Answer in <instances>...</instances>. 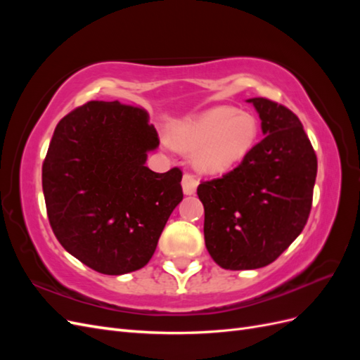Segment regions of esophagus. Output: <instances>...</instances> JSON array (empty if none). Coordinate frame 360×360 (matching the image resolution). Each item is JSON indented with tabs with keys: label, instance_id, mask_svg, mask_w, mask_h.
Wrapping results in <instances>:
<instances>
[{
	"label": "esophagus",
	"instance_id": "1",
	"mask_svg": "<svg viewBox=\"0 0 360 360\" xmlns=\"http://www.w3.org/2000/svg\"><path fill=\"white\" fill-rule=\"evenodd\" d=\"M181 186H183L184 195H193L195 192H197L198 180L195 179L192 174H184L183 180H181Z\"/></svg>",
	"mask_w": 360,
	"mask_h": 360
}]
</instances>
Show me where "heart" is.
<instances>
[{
    "mask_svg": "<svg viewBox=\"0 0 360 360\" xmlns=\"http://www.w3.org/2000/svg\"><path fill=\"white\" fill-rule=\"evenodd\" d=\"M257 136L255 117L230 106L207 110L172 132L174 144L183 151H195V167L205 174L233 169L252 150Z\"/></svg>",
    "mask_w": 360,
    "mask_h": 360,
    "instance_id": "b5f03b06",
    "label": "heart"
}]
</instances>
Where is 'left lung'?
<instances>
[{"mask_svg":"<svg viewBox=\"0 0 360 360\" xmlns=\"http://www.w3.org/2000/svg\"><path fill=\"white\" fill-rule=\"evenodd\" d=\"M248 102L255 106L264 138L237 168L197 189L205 248L226 270L264 267L296 240L317 177V156L297 115L264 97Z\"/></svg>","mask_w":360,"mask_h":360,"instance_id":"8db88e82","label":"left lung"}]
</instances>
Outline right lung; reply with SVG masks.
I'll use <instances>...</instances> for the list:
<instances>
[{
    "mask_svg": "<svg viewBox=\"0 0 360 360\" xmlns=\"http://www.w3.org/2000/svg\"><path fill=\"white\" fill-rule=\"evenodd\" d=\"M159 136L143 108L93 101L57 124L41 168L52 231L81 263L124 275L153 257L183 200L181 171L146 167Z\"/></svg>",
    "mask_w": 360,
    "mask_h": 360,
    "instance_id": "obj_1",
    "label": "right lung"
}]
</instances>
